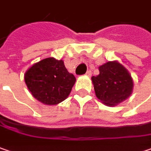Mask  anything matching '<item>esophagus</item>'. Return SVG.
I'll return each instance as SVG.
<instances>
[{"label":"esophagus","instance_id":"obj_1","mask_svg":"<svg viewBox=\"0 0 151 151\" xmlns=\"http://www.w3.org/2000/svg\"><path fill=\"white\" fill-rule=\"evenodd\" d=\"M85 75L88 76V77H90V76H91V71H89V70L87 71V72H86V73H85Z\"/></svg>","mask_w":151,"mask_h":151}]
</instances>
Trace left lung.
<instances>
[{
    "instance_id": "left-lung-1",
    "label": "left lung",
    "mask_w": 151,
    "mask_h": 151,
    "mask_svg": "<svg viewBox=\"0 0 151 151\" xmlns=\"http://www.w3.org/2000/svg\"><path fill=\"white\" fill-rule=\"evenodd\" d=\"M100 74L91 78L95 95L102 103L116 106L131 95L134 83L127 69L116 62H108L99 68Z\"/></svg>"
}]
</instances>
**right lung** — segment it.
Wrapping results in <instances>:
<instances>
[{
	"label": "right lung",
	"instance_id": "1",
	"mask_svg": "<svg viewBox=\"0 0 151 151\" xmlns=\"http://www.w3.org/2000/svg\"><path fill=\"white\" fill-rule=\"evenodd\" d=\"M24 80L35 99L46 105H56L68 96L76 78L63 60L49 57L34 64L25 73Z\"/></svg>",
	"mask_w": 151,
	"mask_h": 151
}]
</instances>
